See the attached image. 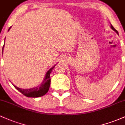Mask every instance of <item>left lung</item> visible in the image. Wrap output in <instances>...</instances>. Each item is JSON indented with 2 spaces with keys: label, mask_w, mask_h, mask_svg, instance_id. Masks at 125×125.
<instances>
[{
  "label": "left lung",
  "mask_w": 125,
  "mask_h": 125,
  "mask_svg": "<svg viewBox=\"0 0 125 125\" xmlns=\"http://www.w3.org/2000/svg\"><path fill=\"white\" fill-rule=\"evenodd\" d=\"M110 28H112V30H113V31H116V33H117V34H118V32H117V31H116V29H115L114 28H113V26H112V25H111V26H110Z\"/></svg>",
  "instance_id": "8db88e82"
}]
</instances>
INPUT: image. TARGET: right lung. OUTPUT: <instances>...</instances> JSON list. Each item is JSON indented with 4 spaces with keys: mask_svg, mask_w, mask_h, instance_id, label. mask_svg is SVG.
I'll use <instances>...</instances> for the list:
<instances>
[{
    "mask_svg": "<svg viewBox=\"0 0 125 125\" xmlns=\"http://www.w3.org/2000/svg\"><path fill=\"white\" fill-rule=\"evenodd\" d=\"M10 28L11 27H10L8 31H9ZM3 47L2 49V52L3 51ZM54 67H55V65L53 66L47 72V73H46L45 77H44L42 83L41 84V85L38 86L33 87V88L28 89H21L16 86L14 84H13V85L20 92H21L23 95H25L27 97H38L42 96L44 95V94H46L48 92L49 89L50 85H51V77H50V74H51L52 71V69Z\"/></svg>",
    "mask_w": 125,
    "mask_h": 125,
    "instance_id": "1",
    "label": "right lung"
}]
</instances>
